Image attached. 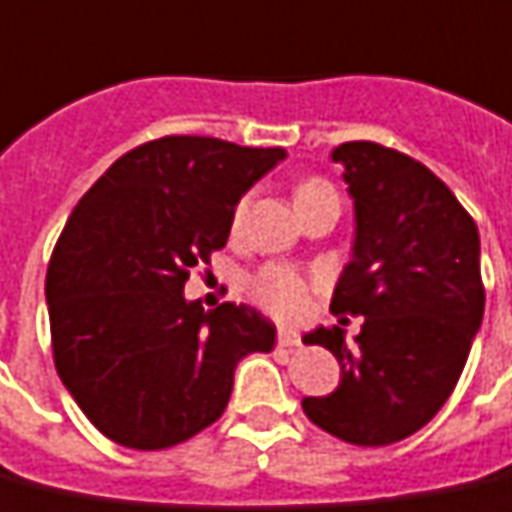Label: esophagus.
<instances>
[{
    "instance_id": "34e87169",
    "label": "esophagus",
    "mask_w": 512,
    "mask_h": 512,
    "mask_svg": "<svg viewBox=\"0 0 512 512\" xmlns=\"http://www.w3.org/2000/svg\"><path fill=\"white\" fill-rule=\"evenodd\" d=\"M277 343H280L282 349H299V346H302V341H299V332H293V330H280Z\"/></svg>"
}]
</instances>
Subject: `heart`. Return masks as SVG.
<instances>
[{
  "mask_svg": "<svg viewBox=\"0 0 512 512\" xmlns=\"http://www.w3.org/2000/svg\"><path fill=\"white\" fill-rule=\"evenodd\" d=\"M318 188H330L324 180H305L299 188H296V196L310 194V191H318ZM246 213V199L238 202L235 207V216L232 221L241 224ZM246 291L255 299L257 305H263L266 310H271L274 316L282 318H296L302 316L310 305V285L302 274H296L293 268L285 266H268L263 271H257L255 277H249L246 282Z\"/></svg>",
  "mask_w": 512,
  "mask_h": 512,
  "instance_id": "1",
  "label": "heart"
}]
</instances>
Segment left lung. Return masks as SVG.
Here are the masks:
<instances>
[{"label": "left lung", "instance_id": "8db88e82", "mask_svg": "<svg viewBox=\"0 0 512 512\" xmlns=\"http://www.w3.org/2000/svg\"><path fill=\"white\" fill-rule=\"evenodd\" d=\"M332 160L355 199V246L330 310L363 316V327L355 343L341 327L307 335L338 357L341 385L305 396L302 410L341 441L388 446L421 430L463 374L485 313L480 232L413 157L349 141Z\"/></svg>", "mask_w": 512, "mask_h": 512}]
</instances>
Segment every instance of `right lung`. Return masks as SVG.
Here are the masks:
<instances>
[{
	"label": "right lung",
	"instance_id": "right-lung-1",
	"mask_svg": "<svg viewBox=\"0 0 512 512\" xmlns=\"http://www.w3.org/2000/svg\"><path fill=\"white\" fill-rule=\"evenodd\" d=\"M285 149L166 135L121 155L71 210L46 271L55 368L96 430L169 449L221 418L238 360L271 352L257 310L185 302L227 244L238 199Z\"/></svg>",
	"mask_w": 512,
	"mask_h": 512
}]
</instances>
